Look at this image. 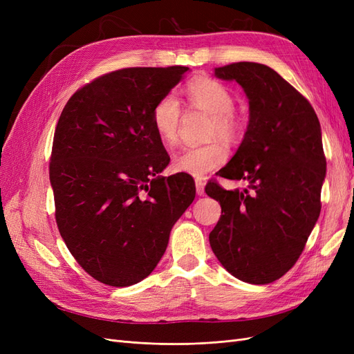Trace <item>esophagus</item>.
<instances>
[{"label": "esophagus", "instance_id": "esophagus-1", "mask_svg": "<svg viewBox=\"0 0 354 354\" xmlns=\"http://www.w3.org/2000/svg\"><path fill=\"white\" fill-rule=\"evenodd\" d=\"M195 185H196V194H198L199 196H203V194H205V180L198 177V178L195 180Z\"/></svg>", "mask_w": 354, "mask_h": 354}]
</instances>
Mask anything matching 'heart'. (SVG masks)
Segmentation results:
<instances>
[{
  "instance_id": "b5f03b06",
  "label": "heart",
  "mask_w": 354,
  "mask_h": 354,
  "mask_svg": "<svg viewBox=\"0 0 354 354\" xmlns=\"http://www.w3.org/2000/svg\"><path fill=\"white\" fill-rule=\"evenodd\" d=\"M190 109L211 115L208 138L220 137L224 142H234L241 134V122L234 115V97L223 82L208 77L192 78L183 90ZM152 125L159 140L167 146L178 142L183 109L174 94H165L152 109ZM227 159V151L218 140L201 146H187L173 158V167L180 173L203 177L220 168Z\"/></svg>"
}]
</instances>
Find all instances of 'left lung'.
<instances>
[{
    "label": "left lung",
    "instance_id": "1",
    "mask_svg": "<svg viewBox=\"0 0 354 354\" xmlns=\"http://www.w3.org/2000/svg\"><path fill=\"white\" fill-rule=\"evenodd\" d=\"M214 73L236 81L250 100L243 140L218 171L248 187L207 185V195L221 205L209 245L234 277L270 283L297 263L319 218L326 174L320 124L304 95L269 66L238 62Z\"/></svg>",
    "mask_w": 354,
    "mask_h": 354
}]
</instances>
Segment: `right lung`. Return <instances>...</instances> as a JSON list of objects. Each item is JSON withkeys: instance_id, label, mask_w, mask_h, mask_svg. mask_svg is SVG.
Instances as JSON below:
<instances>
[{"instance_id": "right-lung-1", "label": "right lung", "mask_w": 354, "mask_h": 354, "mask_svg": "<svg viewBox=\"0 0 354 354\" xmlns=\"http://www.w3.org/2000/svg\"><path fill=\"white\" fill-rule=\"evenodd\" d=\"M187 69L104 73L75 91L59 118L50 156L56 223L73 259L104 285L151 274L195 199L189 174L158 176L169 156L151 120Z\"/></svg>"}]
</instances>
